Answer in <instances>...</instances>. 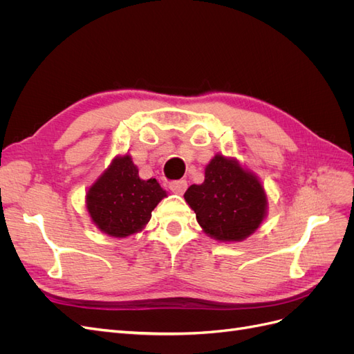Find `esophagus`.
I'll return each instance as SVG.
<instances>
[{"instance_id": "esophagus-1", "label": "esophagus", "mask_w": 354, "mask_h": 354, "mask_svg": "<svg viewBox=\"0 0 354 354\" xmlns=\"http://www.w3.org/2000/svg\"><path fill=\"white\" fill-rule=\"evenodd\" d=\"M187 189V181L186 180H176L169 183V190L174 192L177 195H183Z\"/></svg>"}]
</instances>
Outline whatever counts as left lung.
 I'll list each match as a JSON object with an SVG mask.
<instances>
[{"label": "left lung", "mask_w": 354, "mask_h": 354, "mask_svg": "<svg viewBox=\"0 0 354 354\" xmlns=\"http://www.w3.org/2000/svg\"><path fill=\"white\" fill-rule=\"evenodd\" d=\"M185 199L199 226L211 238L238 242L250 236L266 216L267 199L261 183L236 160L216 155L205 168L202 185H192Z\"/></svg>", "instance_id": "1"}]
</instances>
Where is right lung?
I'll list each match as a JSON object with an SVG mask.
<instances>
[{
  "instance_id": "1",
  "label": "right lung",
  "mask_w": 354,
  "mask_h": 354,
  "mask_svg": "<svg viewBox=\"0 0 354 354\" xmlns=\"http://www.w3.org/2000/svg\"><path fill=\"white\" fill-rule=\"evenodd\" d=\"M167 192L155 178L142 180L131 156L115 158L109 168L87 192V209L93 223L113 238L140 232Z\"/></svg>"
}]
</instances>
